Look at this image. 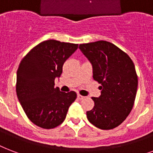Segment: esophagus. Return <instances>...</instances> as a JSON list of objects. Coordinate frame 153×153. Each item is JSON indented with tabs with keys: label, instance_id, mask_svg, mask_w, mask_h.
Segmentation results:
<instances>
[{
	"label": "esophagus",
	"instance_id": "1",
	"mask_svg": "<svg viewBox=\"0 0 153 153\" xmlns=\"http://www.w3.org/2000/svg\"><path fill=\"white\" fill-rule=\"evenodd\" d=\"M84 96H82V95H78V99H79V100H83V99H84Z\"/></svg>",
	"mask_w": 153,
	"mask_h": 153
}]
</instances>
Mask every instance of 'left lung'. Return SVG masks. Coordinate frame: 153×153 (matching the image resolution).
Segmentation results:
<instances>
[{
	"instance_id": "left-lung-1",
	"label": "left lung",
	"mask_w": 153,
	"mask_h": 153,
	"mask_svg": "<svg viewBox=\"0 0 153 153\" xmlns=\"http://www.w3.org/2000/svg\"><path fill=\"white\" fill-rule=\"evenodd\" d=\"M79 49L91 63L93 79L101 84V95L92 97L95 106L87 111L90 123L110 130L125 120L133 108L138 78L131 58L106 41L80 44Z\"/></svg>"
}]
</instances>
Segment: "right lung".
<instances>
[{
    "label": "right lung",
    "mask_w": 153,
    "mask_h": 153,
    "mask_svg": "<svg viewBox=\"0 0 153 153\" xmlns=\"http://www.w3.org/2000/svg\"><path fill=\"white\" fill-rule=\"evenodd\" d=\"M78 44L47 40L39 43L23 58L17 72L16 91L23 110L35 125L51 129L66 119L74 91H60L54 80L62 66L78 49Z\"/></svg>",
    "instance_id": "add662e5"
}]
</instances>
